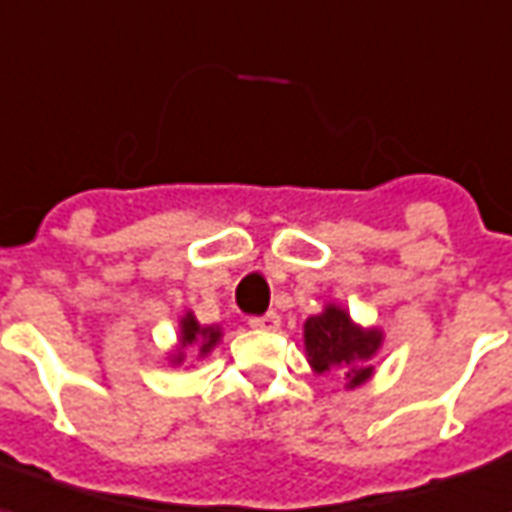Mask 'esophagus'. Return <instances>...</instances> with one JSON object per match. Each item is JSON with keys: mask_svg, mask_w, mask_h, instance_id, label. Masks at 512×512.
<instances>
[{"mask_svg": "<svg viewBox=\"0 0 512 512\" xmlns=\"http://www.w3.org/2000/svg\"><path fill=\"white\" fill-rule=\"evenodd\" d=\"M248 325L250 328H256V331H275V328L281 325V317H278L275 311H267L262 317H250Z\"/></svg>", "mask_w": 512, "mask_h": 512, "instance_id": "1", "label": "esophagus"}]
</instances>
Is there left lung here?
Masks as SVG:
<instances>
[{
  "label": "left lung",
  "instance_id": "8db88e82",
  "mask_svg": "<svg viewBox=\"0 0 512 512\" xmlns=\"http://www.w3.org/2000/svg\"><path fill=\"white\" fill-rule=\"evenodd\" d=\"M303 339H306L308 364L317 375L339 369L347 386L355 389L372 378L369 358L378 353L383 333L375 328L364 331L350 320L344 308L328 306L317 317H308L303 325Z\"/></svg>",
  "mask_w": 512,
  "mask_h": 512
}]
</instances>
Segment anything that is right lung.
<instances>
[{"instance_id":"obj_1","label":"right lung","mask_w":512,"mask_h":512,"mask_svg":"<svg viewBox=\"0 0 512 512\" xmlns=\"http://www.w3.org/2000/svg\"><path fill=\"white\" fill-rule=\"evenodd\" d=\"M217 342H220V328H204V325H198V320H195L192 314H184L179 325V350L173 355V361H176V364L184 361V353H181L184 347H187V350H195V347H198V353L206 355Z\"/></svg>"}]
</instances>
